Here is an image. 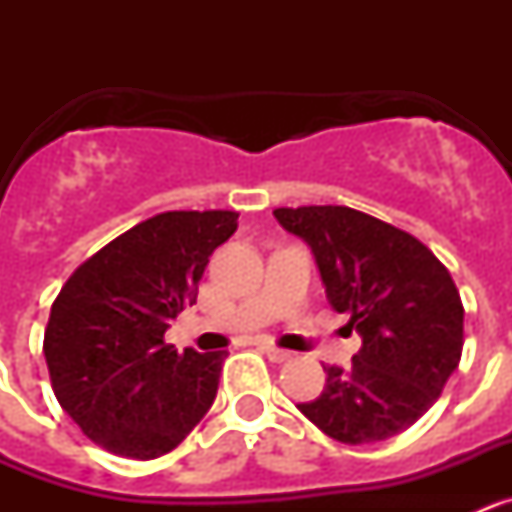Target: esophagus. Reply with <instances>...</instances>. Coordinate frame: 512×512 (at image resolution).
I'll use <instances>...</instances> for the list:
<instances>
[{
	"label": "esophagus",
	"mask_w": 512,
	"mask_h": 512,
	"mask_svg": "<svg viewBox=\"0 0 512 512\" xmlns=\"http://www.w3.org/2000/svg\"><path fill=\"white\" fill-rule=\"evenodd\" d=\"M261 351H264L266 359L274 361V364H282V361L292 359V354H289V351H284V348H277V346H261Z\"/></svg>",
	"instance_id": "esophagus-1"
}]
</instances>
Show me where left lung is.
I'll use <instances>...</instances> for the list:
<instances>
[{"mask_svg":"<svg viewBox=\"0 0 512 512\" xmlns=\"http://www.w3.org/2000/svg\"><path fill=\"white\" fill-rule=\"evenodd\" d=\"M274 217L305 238L330 307L361 333L351 366H323L320 397L297 408L351 446L397 436L459 366L464 305L449 269L415 235L351 207H277Z\"/></svg>","mask_w":512,"mask_h":512,"instance_id":"8db88e82","label":"left lung"}]
</instances>
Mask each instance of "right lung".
Masks as SVG:
<instances>
[{"label": "right lung", "instance_id": "1", "mask_svg": "<svg viewBox=\"0 0 512 512\" xmlns=\"http://www.w3.org/2000/svg\"><path fill=\"white\" fill-rule=\"evenodd\" d=\"M235 228L230 210L153 215L89 256L53 300L43 338L51 387L104 451L164 456L210 410L228 354H179L164 333L197 302L212 251Z\"/></svg>", "mask_w": 512, "mask_h": 512}]
</instances>
